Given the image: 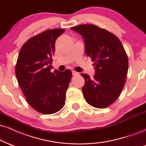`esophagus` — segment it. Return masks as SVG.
Here are the masks:
<instances>
[{
	"instance_id": "34e87169",
	"label": "esophagus",
	"mask_w": 146,
	"mask_h": 146,
	"mask_svg": "<svg viewBox=\"0 0 146 146\" xmlns=\"http://www.w3.org/2000/svg\"><path fill=\"white\" fill-rule=\"evenodd\" d=\"M72 75L73 76H77V75H78V73L77 72H76V71H74V70H73L72 71Z\"/></svg>"
}]
</instances>
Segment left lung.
<instances>
[{
	"instance_id": "obj_1",
	"label": "left lung",
	"mask_w": 146,
	"mask_h": 146,
	"mask_svg": "<svg viewBox=\"0 0 146 146\" xmlns=\"http://www.w3.org/2000/svg\"><path fill=\"white\" fill-rule=\"evenodd\" d=\"M83 38L84 51L91 58L95 74L93 78L81 74L86 102L98 108H105L118 98L127 78L129 60L123 44L116 36L93 24L71 28Z\"/></svg>"
}]
</instances>
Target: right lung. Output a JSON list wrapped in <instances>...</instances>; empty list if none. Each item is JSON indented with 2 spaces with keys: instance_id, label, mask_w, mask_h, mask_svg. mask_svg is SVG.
Returning a JSON list of instances; mask_svg holds the SVG:
<instances>
[{
  "instance_id": "1",
  "label": "right lung",
  "mask_w": 146,
  "mask_h": 146,
  "mask_svg": "<svg viewBox=\"0 0 146 146\" xmlns=\"http://www.w3.org/2000/svg\"><path fill=\"white\" fill-rule=\"evenodd\" d=\"M64 31L48 30L32 37L18 55L15 66L18 83L30 106L44 114L62 109L72 76L70 70L51 71L55 41Z\"/></svg>"
}]
</instances>
